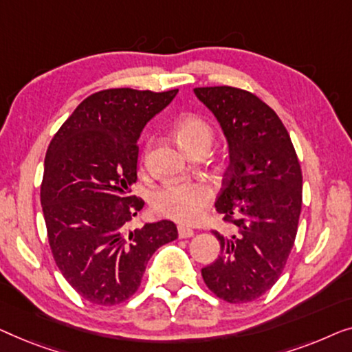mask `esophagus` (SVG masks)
Instances as JSON below:
<instances>
[{"instance_id": "1", "label": "esophagus", "mask_w": 352, "mask_h": 352, "mask_svg": "<svg viewBox=\"0 0 352 352\" xmlns=\"http://www.w3.org/2000/svg\"><path fill=\"white\" fill-rule=\"evenodd\" d=\"M178 236H180L182 239H188V237H192V236H195V231H192L191 228H186V226H178Z\"/></svg>"}]
</instances>
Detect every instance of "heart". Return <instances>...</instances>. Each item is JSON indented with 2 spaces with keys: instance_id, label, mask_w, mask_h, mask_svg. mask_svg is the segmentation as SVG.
Listing matches in <instances>:
<instances>
[{
  "instance_id": "b5f03b06",
  "label": "heart",
  "mask_w": 352,
  "mask_h": 352,
  "mask_svg": "<svg viewBox=\"0 0 352 352\" xmlns=\"http://www.w3.org/2000/svg\"><path fill=\"white\" fill-rule=\"evenodd\" d=\"M175 133L178 143L188 153L197 145H210L212 142V127L199 116L183 118ZM212 199L214 190L207 183H170L153 195L151 206L157 215L183 225H195L202 220Z\"/></svg>"
}]
</instances>
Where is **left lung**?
Returning <instances> with one entry per match:
<instances>
[{
  "label": "left lung",
  "instance_id": "8db88e82",
  "mask_svg": "<svg viewBox=\"0 0 352 352\" xmlns=\"http://www.w3.org/2000/svg\"><path fill=\"white\" fill-rule=\"evenodd\" d=\"M223 131L230 166L215 201L230 236L214 231L220 255L202 268L206 285L228 303L260 298L279 279L301 212V167L285 126L255 94L231 86L196 87Z\"/></svg>",
  "mask_w": 352,
  "mask_h": 352
}]
</instances>
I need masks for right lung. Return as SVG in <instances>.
<instances>
[{"instance_id": "right-lung-1", "label": "right lung", "mask_w": 352, "mask_h": 352, "mask_svg": "<svg viewBox=\"0 0 352 352\" xmlns=\"http://www.w3.org/2000/svg\"><path fill=\"white\" fill-rule=\"evenodd\" d=\"M177 92L121 87L92 94L47 148L41 206L49 245L63 277L89 303H124L140 287L151 255L177 239L170 220L126 231L145 206L131 196L137 140Z\"/></svg>"}]
</instances>
